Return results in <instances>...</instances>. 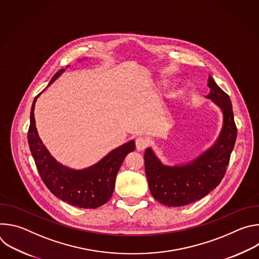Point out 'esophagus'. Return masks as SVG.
I'll list each match as a JSON object with an SVG mask.
<instances>
[{
  "label": "esophagus",
  "mask_w": 259,
  "mask_h": 259,
  "mask_svg": "<svg viewBox=\"0 0 259 259\" xmlns=\"http://www.w3.org/2000/svg\"><path fill=\"white\" fill-rule=\"evenodd\" d=\"M135 144H136V150L137 151H143L145 150L147 146H149L150 144V140L145 138V137H142V136H139L135 139Z\"/></svg>",
  "instance_id": "1"
}]
</instances>
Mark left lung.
<instances>
[{
  "label": "left lung",
  "instance_id": "1",
  "mask_svg": "<svg viewBox=\"0 0 259 259\" xmlns=\"http://www.w3.org/2000/svg\"><path fill=\"white\" fill-rule=\"evenodd\" d=\"M208 86L212 99L224 113V127L216 143L197 158L183 166H164L151 149L144 153L145 174L152 196L161 204L180 207L194 203L213 191L225 177L231 154L237 139L230 96L209 76Z\"/></svg>",
  "mask_w": 259,
  "mask_h": 259
}]
</instances>
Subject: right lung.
I'll use <instances>...</instances> for the list:
<instances>
[{
  "instance_id": "right-lung-1",
  "label": "right lung",
  "mask_w": 259,
  "mask_h": 259,
  "mask_svg": "<svg viewBox=\"0 0 259 259\" xmlns=\"http://www.w3.org/2000/svg\"><path fill=\"white\" fill-rule=\"evenodd\" d=\"M64 70L62 68L56 72L48 86ZM40 94L34 97L31 105L27 141L35 167L45 186L55 197L72 206L94 209L104 205L112 198L118 171L125 157L135 150V142L132 140L118 147L90 168L72 170L64 167L49 154L36 132L33 108Z\"/></svg>"
}]
</instances>
